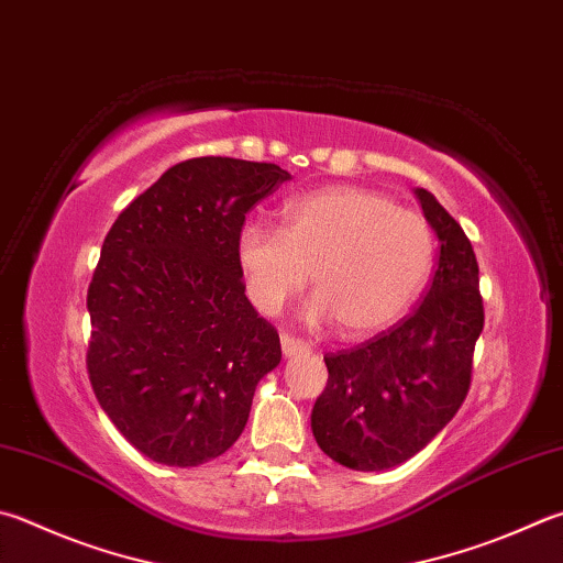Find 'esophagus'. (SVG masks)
Segmentation results:
<instances>
[{
	"label": "esophagus",
	"mask_w": 563,
	"mask_h": 563,
	"mask_svg": "<svg viewBox=\"0 0 563 563\" xmlns=\"http://www.w3.org/2000/svg\"><path fill=\"white\" fill-rule=\"evenodd\" d=\"M280 346H283V354L288 356V360H292V356H298V354L310 352L308 344H305L302 340H295V336H290V334L280 336Z\"/></svg>",
	"instance_id": "obj_1"
}]
</instances>
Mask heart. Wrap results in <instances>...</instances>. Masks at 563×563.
Wrapping results in <instances>:
<instances>
[{
  "label": "heart",
  "instance_id": "heart-1",
  "mask_svg": "<svg viewBox=\"0 0 563 563\" xmlns=\"http://www.w3.org/2000/svg\"><path fill=\"white\" fill-rule=\"evenodd\" d=\"M433 229L379 191L327 187L283 207L280 229L246 221L236 239L251 302L278 314L312 273L305 320H336L344 336H366L401 320L433 271Z\"/></svg>",
  "mask_w": 563,
  "mask_h": 563
}]
</instances>
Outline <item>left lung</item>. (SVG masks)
I'll return each mask as SVG.
<instances>
[{
    "instance_id": "left-lung-1",
    "label": "left lung",
    "mask_w": 563,
    "mask_h": 563,
    "mask_svg": "<svg viewBox=\"0 0 563 563\" xmlns=\"http://www.w3.org/2000/svg\"><path fill=\"white\" fill-rule=\"evenodd\" d=\"M416 199L438 239L431 288L394 330L324 356L330 379L310 416L317 445L362 473L406 463L443 431L465 401L485 322L465 231L431 191Z\"/></svg>"
}]
</instances>
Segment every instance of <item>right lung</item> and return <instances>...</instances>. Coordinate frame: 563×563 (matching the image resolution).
I'll list each match as a JSON object with an SVG mask.
<instances>
[{
    "mask_svg": "<svg viewBox=\"0 0 563 563\" xmlns=\"http://www.w3.org/2000/svg\"><path fill=\"white\" fill-rule=\"evenodd\" d=\"M278 165L197 157L112 223L88 290V374L118 431L172 467L219 457L246 428L280 336L246 298L236 239Z\"/></svg>",
    "mask_w": 563,
    "mask_h": 563,
    "instance_id": "1",
    "label": "right lung"
}]
</instances>
